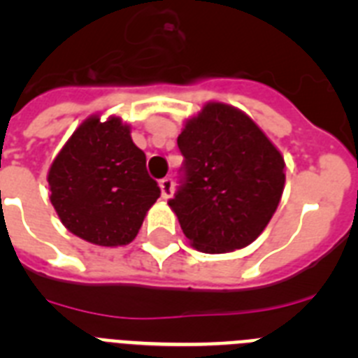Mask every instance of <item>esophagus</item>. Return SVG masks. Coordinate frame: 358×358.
Returning a JSON list of instances; mask_svg holds the SVG:
<instances>
[{
  "label": "esophagus",
  "mask_w": 358,
  "mask_h": 358,
  "mask_svg": "<svg viewBox=\"0 0 358 358\" xmlns=\"http://www.w3.org/2000/svg\"><path fill=\"white\" fill-rule=\"evenodd\" d=\"M159 188H161V197L169 199L170 195L173 194V179H172V177H164V179H161Z\"/></svg>",
  "instance_id": "obj_1"
}]
</instances>
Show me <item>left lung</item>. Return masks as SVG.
Returning <instances> with one entry per match:
<instances>
[{
  "label": "left lung",
  "instance_id": "left-lung-1",
  "mask_svg": "<svg viewBox=\"0 0 358 358\" xmlns=\"http://www.w3.org/2000/svg\"><path fill=\"white\" fill-rule=\"evenodd\" d=\"M181 185L169 206L197 251L220 255L258 238L280 204L285 161L242 110L208 103L177 138Z\"/></svg>",
  "mask_w": 358,
  "mask_h": 358
}]
</instances>
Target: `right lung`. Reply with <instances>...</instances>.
<instances>
[{
	"instance_id": "right-lung-1",
	"label": "right lung",
	"mask_w": 358,
	"mask_h": 358,
	"mask_svg": "<svg viewBox=\"0 0 358 358\" xmlns=\"http://www.w3.org/2000/svg\"><path fill=\"white\" fill-rule=\"evenodd\" d=\"M50 201L73 235L116 248L132 242L161 195L129 125L85 120L50 166Z\"/></svg>"
}]
</instances>
